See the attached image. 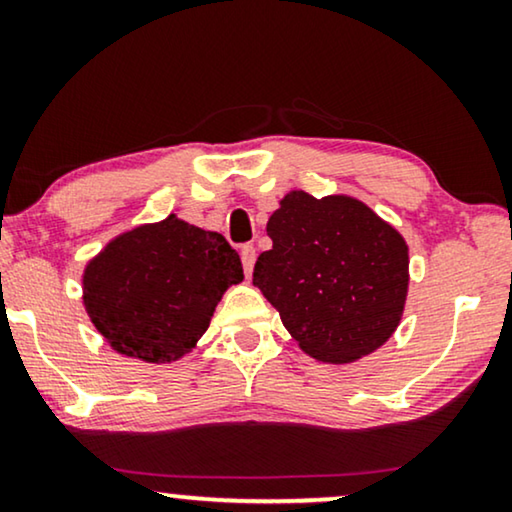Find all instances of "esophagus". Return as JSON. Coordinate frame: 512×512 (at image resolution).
I'll return each instance as SVG.
<instances>
[{"instance_id":"34e87169","label":"esophagus","mask_w":512,"mask_h":512,"mask_svg":"<svg viewBox=\"0 0 512 512\" xmlns=\"http://www.w3.org/2000/svg\"><path fill=\"white\" fill-rule=\"evenodd\" d=\"M240 256H242L244 275L251 277V270H254V263H256V249L251 247V244H244L242 251H240Z\"/></svg>"}]
</instances>
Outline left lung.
<instances>
[{
  "instance_id": "8db88e82",
  "label": "left lung",
  "mask_w": 512,
  "mask_h": 512,
  "mask_svg": "<svg viewBox=\"0 0 512 512\" xmlns=\"http://www.w3.org/2000/svg\"><path fill=\"white\" fill-rule=\"evenodd\" d=\"M268 235L254 284L305 354L352 363L391 338L410 282L408 244L394 226L349 195L291 191Z\"/></svg>"
}]
</instances>
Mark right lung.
<instances>
[{
	"mask_svg": "<svg viewBox=\"0 0 512 512\" xmlns=\"http://www.w3.org/2000/svg\"><path fill=\"white\" fill-rule=\"evenodd\" d=\"M242 279L226 237L170 214L114 237L86 265L83 305L118 354L170 363L191 352Z\"/></svg>",
	"mask_w": 512,
	"mask_h": 512,
	"instance_id": "add662e5",
	"label": "right lung"
}]
</instances>
